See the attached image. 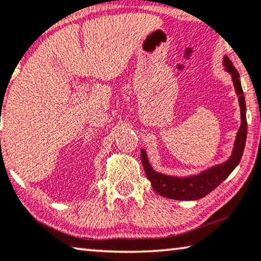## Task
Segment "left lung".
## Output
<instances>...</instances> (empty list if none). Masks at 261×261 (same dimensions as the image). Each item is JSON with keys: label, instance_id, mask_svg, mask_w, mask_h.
<instances>
[{"label": "left lung", "instance_id": "8db88e82", "mask_svg": "<svg viewBox=\"0 0 261 261\" xmlns=\"http://www.w3.org/2000/svg\"><path fill=\"white\" fill-rule=\"evenodd\" d=\"M223 65L226 71L231 74V80L239 97V105L241 110V126L239 128L237 139L234 142L233 153L226 163L215 165L203 172L191 177H172L155 172L148 162L145 149H141V162L144 165L146 176L151 181L153 189L164 197L179 199V201H195L210 194L214 189L219 187L233 170L240 163L242 153L245 149L246 138H247V120H246V102L244 91H242L240 74L235 69L233 63L228 57L224 56Z\"/></svg>", "mask_w": 261, "mask_h": 261}]
</instances>
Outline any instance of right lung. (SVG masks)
I'll return each mask as SVG.
<instances>
[{
	"instance_id": "add662e5",
	"label": "right lung",
	"mask_w": 261,
	"mask_h": 261,
	"mask_svg": "<svg viewBox=\"0 0 261 261\" xmlns=\"http://www.w3.org/2000/svg\"><path fill=\"white\" fill-rule=\"evenodd\" d=\"M1 112H2V110H1Z\"/></svg>"
}]
</instances>
